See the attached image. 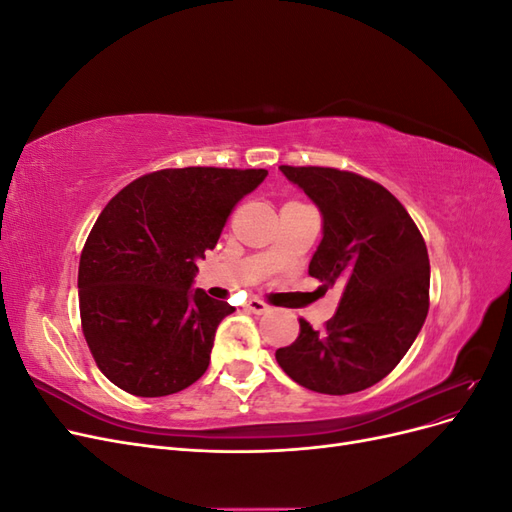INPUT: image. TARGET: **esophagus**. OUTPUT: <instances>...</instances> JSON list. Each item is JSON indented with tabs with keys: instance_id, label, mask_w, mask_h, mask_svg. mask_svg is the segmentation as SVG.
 Wrapping results in <instances>:
<instances>
[{
	"instance_id": "esophagus-1",
	"label": "esophagus",
	"mask_w": 512,
	"mask_h": 512,
	"mask_svg": "<svg viewBox=\"0 0 512 512\" xmlns=\"http://www.w3.org/2000/svg\"><path fill=\"white\" fill-rule=\"evenodd\" d=\"M245 309L252 314H265V312H269V305L260 299H250L245 303Z\"/></svg>"
}]
</instances>
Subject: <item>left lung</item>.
I'll list each match as a JSON object with an SVG mask.
<instances>
[{
	"label": "left lung",
	"instance_id": "obj_1",
	"mask_svg": "<svg viewBox=\"0 0 512 512\" xmlns=\"http://www.w3.org/2000/svg\"><path fill=\"white\" fill-rule=\"evenodd\" d=\"M322 215L309 275L342 288L322 331L301 333L275 359L305 389L359 393L389 376L421 333L429 309V256L416 224L380 183L322 166H280Z\"/></svg>",
	"mask_w": 512,
	"mask_h": 512
}]
</instances>
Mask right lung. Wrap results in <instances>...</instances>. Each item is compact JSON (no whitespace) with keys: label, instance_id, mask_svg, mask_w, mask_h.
I'll return each mask as SVG.
<instances>
[{"label":"right lung","instance_id":"add662e5","mask_svg":"<svg viewBox=\"0 0 512 512\" xmlns=\"http://www.w3.org/2000/svg\"><path fill=\"white\" fill-rule=\"evenodd\" d=\"M265 168H166L126 185L91 228L79 265L87 346L136 397L188 389L205 374L218 324L235 312L192 288L196 262Z\"/></svg>","mask_w":512,"mask_h":512}]
</instances>
